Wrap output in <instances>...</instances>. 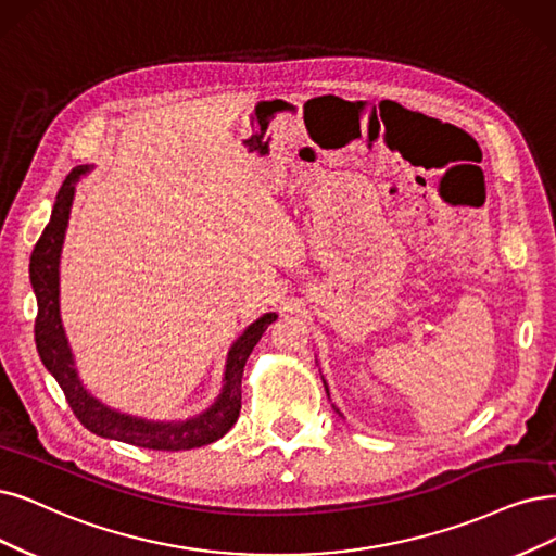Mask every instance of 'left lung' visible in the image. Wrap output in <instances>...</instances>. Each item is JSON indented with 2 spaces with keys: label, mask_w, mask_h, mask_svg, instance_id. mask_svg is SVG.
Wrapping results in <instances>:
<instances>
[{
  "label": "left lung",
  "mask_w": 556,
  "mask_h": 556,
  "mask_svg": "<svg viewBox=\"0 0 556 556\" xmlns=\"http://www.w3.org/2000/svg\"><path fill=\"white\" fill-rule=\"evenodd\" d=\"M325 392H327V384H325Z\"/></svg>",
  "instance_id": "left-lung-1"
}]
</instances>
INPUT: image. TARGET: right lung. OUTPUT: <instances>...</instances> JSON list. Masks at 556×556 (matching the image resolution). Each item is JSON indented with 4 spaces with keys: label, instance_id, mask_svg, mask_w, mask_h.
<instances>
[{
    "label": "right lung",
    "instance_id": "1",
    "mask_svg": "<svg viewBox=\"0 0 556 556\" xmlns=\"http://www.w3.org/2000/svg\"><path fill=\"white\" fill-rule=\"evenodd\" d=\"M87 167L73 169L61 190L56 194L52 217L46 226L43 236L38 238L31 261H29V277L38 302V314L34 323V339L40 362L46 364L48 371L59 382L61 392H64L73 415L79 419L81 426H87L91 433L100 438H112L118 442H128L135 446L153 448V451H188L203 444H211L226 435L231 426L238 421L240 415V401H242V368L247 357L252 355L254 345L267 330V325L275 323V314H265L256 323L247 327L244 334L233 343L229 353V364H226V384L217 403L190 421L178 424H153L135 419L128 415L114 413V409L98 403L85 387H81L75 368L73 357L66 343L64 327L59 318V254L61 242H64L71 201H73V182L79 174H85Z\"/></svg>",
    "mask_w": 556,
    "mask_h": 556
}]
</instances>
